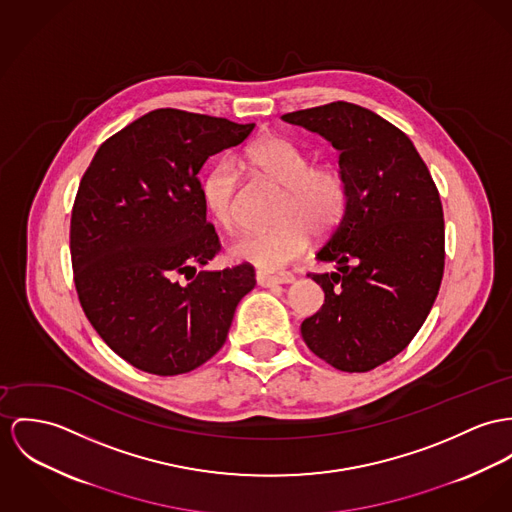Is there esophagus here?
Masks as SVG:
<instances>
[{
  "label": "esophagus",
  "mask_w": 512,
  "mask_h": 512,
  "mask_svg": "<svg viewBox=\"0 0 512 512\" xmlns=\"http://www.w3.org/2000/svg\"><path fill=\"white\" fill-rule=\"evenodd\" d=\"M294 282V276L290 273H280V275H273V273H257V284L259 286H275V284H290Z\"/></svg>",
  "instance_id": "34e87169"
}]
</instances>
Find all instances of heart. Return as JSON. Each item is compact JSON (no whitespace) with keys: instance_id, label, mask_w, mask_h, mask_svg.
Listing matches in <instances>:
<instances>
[{"instance_id":"obj_1","label":"heart","mask_w":512,"mask_h":512,"mask_svg":"<svg viewBox=\"0 0 512 512\" xmlns=\"http://www.w3.org/2000/svg\"><path fill=\"white\" fill-rule=\"evenodd\" d=\"M245 167L257 177L282 187L276 220L267 232H247L232 243V255L263 271H278L296 261L310 245V234L331 236L349 206V187L343 171L331 161H310L292 142L265 136L245 152ZM239 177L224 161L202 183V197L214 220L234 230L237 224Z\"/></svg>"}]
</instances>
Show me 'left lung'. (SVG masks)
Returning a JSON list of instances; mask_svg holds the SVG:
<instances>
[{"instance_id":"obj_1","label":"left lung","mask_w":512,"mask_h":512,"mask_svg":"<svg viewBox=\"0 0 512 512\" xmlns=\"http://www.w3.org/2000/svg\"><path fill=\"white\" fill-rule=\"evenodd\" d=\"M339 154L349 206L310 273L325 302L302 321L308 349L343 372H368L401 353L433 308L444 273V214L427 163L386 118L335 101L286 113Z\"/></svg>"}]
</instances>
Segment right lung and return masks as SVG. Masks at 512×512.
Returning a JSON list of instances; mask_svg holds the SVG:
<instances>
[{
  "label": "right lung",
  "instance_id": "add662e5",
  "mask_svg": "<svg viewBox=\"0 0 512 512\" xmlns=\"http://www.w3.org/2000/svg\"><path fill=\"white\" fill-rule=\"evenodd\" d=\"M253 128L156 109L105 140L81 177L70 222L79 304L138 370L177 376L210 360L255 288L249 263L197 271L222 249L198 171Z\"/></svg>",
  "mask_w": 512,
  "mask_h": 512
}]
</instances>
